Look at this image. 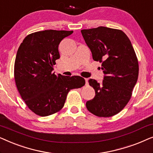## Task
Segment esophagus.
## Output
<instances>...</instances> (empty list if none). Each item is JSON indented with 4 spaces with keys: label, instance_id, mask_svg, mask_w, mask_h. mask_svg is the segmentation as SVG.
<instances>
[{
    "label": "esophagus",
    "instance_id": "1",
    "mask_svg": "<svg viewBox=\"0 0 153 153\" xmlns=\"http://www.w3.org/2000/svg\"><path fill=\"white\" fill-rule=\"evenodd\" d=\"M85 85H87L88 84V79H85Z\"/></svg>",
    "mask_w": 153,
    "mask_h": 153
}]
</instances>
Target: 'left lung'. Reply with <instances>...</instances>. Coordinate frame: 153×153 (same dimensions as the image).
Wrapping results in <instances>:
<instances>
[{
	"label": "left lung",
	"instance_id": "left-lung-1",
	"mask_svg": "<svg viewBox=\"0 0 153 153\" xmlns=\"http://www.w3.org/2000/svg\"><path fill=\"white\" fill-rule=\"evenodd\" d=\"M95 61L102 63L104 77L101 83L90 79L95 96L86 108L98 117H111L128 103L139 76V62L126 34L121 30L100 26L81 30Z\"/></svg>",
	"mask_w": 153,
	"mask_h": 153
}]
</instances>
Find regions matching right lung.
Listing matches in <instances>:
<instances>
[{
    "label": "right lung",
    "instance_id": "1",
    "mask_svg": "<svg viewBox=\"0 0 153 153\" xmlns=\"http://www.w3.org/2000/svg\"><path fill=\"white\" fill-rule=\"evenodd\" d=\"M72 33L56 30L33 33L18 49L14 68L16 88L29 109L39 116L60 111L70 90L85 83L79 76L56 75L52 72L60 58L58 45Z\"/></svg>",
    "mask_w": 153,
    "mask_h": 153
}]
</instances>
